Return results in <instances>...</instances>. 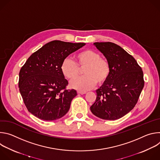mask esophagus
<instances>
[{
	"instance_id": "1",
	"label": "esophagus",
	"mask_w": 160,
	"mask_h": 160,
	"mask_svg": "<svg viewBox=\"0 0 160 160\" xmlns=\"http://www.w3.org/2000/svg\"><path fill=\"white\" fill-rule=\"evenodd\" d=\"M77 92H78V94H84L87 92H86V91H83V90H78Z\"/></svg>"
}]
</instances>
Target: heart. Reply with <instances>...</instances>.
<instances>
[{"label":"heart","instance_id":"heart-1","mask_svg":"<svg viewBox=\"0 0 160 160\" xmlns=\"http://www.w3.org/2000/svg\"><path fill=\"white\" fill-rule=\"evenodd\" d=\"M84 76L77 78L70 83L72 87L87 90L93 88L96 83L102 85L106 82L110 74V66L107 60L92 50L87 49L75 56V62L69 58L64 59L61 65L62 74L66 78L72 80L80 73L83 68Z\"/></svg>","mask_w":160,"mask_h":160}]
</instances>
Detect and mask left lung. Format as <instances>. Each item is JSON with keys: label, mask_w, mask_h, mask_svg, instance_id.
Segmentation results:
<instances>
[{"label": "left lung", "mask_w": 160, "mask_h": 160, "mask_svg": "<svg viewBox=\"0 0 160 160\" xmlns=\"http://www.w3.org/2000/svg\"><path fill=\"white\" fill-rule=\"evenodd\" d=\"M110 66L109 78L96 90L97 98L90 106L95 116L115 120L129 112L138 102L144 85L142 68L133 56L112 42H95Z\"/></svg>", "instance_id": "left-lung-1"}]
</instances>
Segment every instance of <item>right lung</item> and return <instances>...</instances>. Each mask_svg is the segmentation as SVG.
<instances>
[{
    "instance_id": "1",
    "label": "right lung",
    "mask_w": 160,
    "mask_h": 160,
    "mask_svg": "<svg viewBox=\"0 0 160 160\" xmlns=\"http://www.w3.org/2000/svg\"><path fill=\"white\" fill-rule=\"evenodd\" d=\"M85 43L53 40L33 53L21 68L19 92L30 112L38 118L52 121L69 111L72 99L77 95L74 89L66 90L68 80L61 65L70 54Z\"/></svg>"
}]
</instances>
